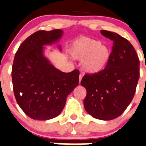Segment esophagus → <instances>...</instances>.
<instances>
[{
  "mask_svg": "<svg viewBox=\"0 0 146 146\" xmlns=\"http://www.w3.org/2000/svg\"><path fill=\"white\" fill-rule=\"evenodd\" d=\"M82 77H83V74H82V73H80V76H79V82H80V83L81 80H82Z\"/></svg>",
  "mask_w": 146,
  "mask_h": 146,
  "instance_id": "obj_1",
  "label": "esophagus"
}]
</instances>
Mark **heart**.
<instances>
[{
    "instance_id": "heart-1",
    "label": "heart",
    "mask_w": 146,
    "mask_h": 146,
    "mask_svg": "<svg viewBox=\"0 0 146 146\" xmlns=\"http://www.w3.org/2000/svg\"><path fill=\"white\" fill-rule=\"evenodd\" d=\"M70 53L73 58L82 60V66L86 71L95 73L106 67L111 57V52L100 41L83 36L73 42Z\"/></svg>"
}]
</instances>
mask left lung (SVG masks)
Returning a JSON list of instances; mask_svg holds the SVG:
<instances>
[{
  "instance_id": "obj_1",
  "label": "left lung",
  "mask_w": 146,
  "mask_h": 146,
  "mask_svg": "<svg viewBox=\"0 0 146 146\" xmlns=\"http://www.w3.org/2000/svg\"><path fill=\"white\" fill-rule=\"evenodd\" d=\"M100 33L113 41L110 60L101 71L86 73L81 84L86 89V111L97 119L108 121L121 116L132 100L140 76L139 60L127 39L107 30Z\"/></svg>"
}]
</instances>
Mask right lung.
I'll use <instances>...</instances> for the list:
<instances>
[{"label":"right lung","mask_w":146,"mask_h":146,"mask_svg":"<svg viewBox=\"0 0 146 146\" xmlns=\"http://www.w3.org/2000/svg\"><path fill=\"white\" fill-rule=\"evenodd\" d=\"M63 30H39L21 44L12 69L14 96L24 113L33 119L58 116L68 95L78 85V70L64 73L43 55V46L58 41Z\"/></svg>","instance_id":"1"}]
</instances>
